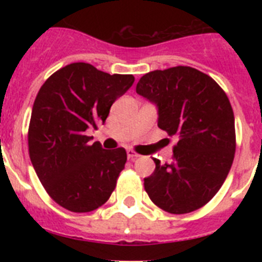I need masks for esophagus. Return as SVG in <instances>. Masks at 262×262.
I'll list each match as a JSON object with an SVG mask.
<instances>
[{"mask_svg":"<svg viewBox=\"0 0 262 262\" xmlns=\"http://www.w3.org/2000/svg\"><path fill=\"white\" fill-rule=\"evenodd\" d=\"M139 156H140V155L136 154V152L133 151V149H128V151H127V157H128L129 160H135L138 159Z\"/></svg>","mask_w":262,"mask_h":262,"instance_id":"1","label":"esophagus"}]
</instances>
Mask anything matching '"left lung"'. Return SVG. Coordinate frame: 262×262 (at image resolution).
Segmentation results:
<instances>
[{
  "label": "left lung",
  "instance_id": "left-lung-1",
  "mask_svg": "<svg viewBox=\"0 0 262 262\" xmlns=\"http://www.w3.org/2000/svg\"><path fill=\"white\" fill-rule=\"evenodd\" d=\"M136 93L157 106V126L178 138L172 163L154 159L155 172L144 178L148 196L170 214L201 209L219 191L235 157L230 99L210 76L182 66L149 72Z\"/></svg>",
  "mask_w": 262,
  "mask_h": 262
}]
</instances>
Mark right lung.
Instances as JSON below:
<instances>
[{"label":"right lung","instance_id":"add662e5","mask_svg":"<svg viewBox=\"0 0 262 262\" xmlns=\"http://www.w3.org/2000/svg\"><path fill=\"white\" fill-rule=\"evenodd\" d=\"M133 75H108L72 62L41 85L32 106L29 154L48 195L72 212H89L110 198L124 169V148L90 144V128L105 123L115 99L133 86Z\"/></svg>","mask_w":262,"mask_h":262}]
</instances>
